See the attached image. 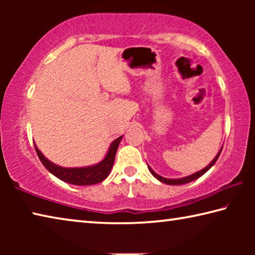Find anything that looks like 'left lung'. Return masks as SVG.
<instances>
[{
	"mask_svg": "<svg viewBox=\"0 0 255 255\" xmlns=\"http://www.w3.org/2000/svg\"><path fill=\"white\" fill-rule=\"evenodd\" d=\"M222 149H223V147L221 148V150H219V153L216 155V157L213 159V161H211V163L209 164L208 166H206L205 169H202V170H200L199 172H196V173H193V174H191V175H189V176H185V178H181V179H166V178H163V176H161V175H158V174H156L155 173V172L150 169V166H148V170H149V172L150 173H152L155 178H156L157 180H159L161 181V182H163V183H166V184H170V185H180V184H185V183H189V182H191V181H193V180H196V179H198V178H200L201 175H204L207 171H208L211 166L214 165V164L216 163V161H217L218 159V157H219V155H221V153H222Z\"/></svg>",
	"mask_w": 255,
	"mask_h": 255,
	"instance_id": "8db88e82",
	"label": "left lung"
}]
</instances>
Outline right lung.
Masks as SVG:
<instances>
[{
	"label": "right lung",
	"instance_id": "1",
	"mask_svg": "<svg viewBox=\"0 0 255 255\" xmlns=\"http://www.w3.org/2000/svg\"><path fill=\"white\" fill-rule=\"evenodd\" d=\"M122 138L123 136L112 141L109 152L107 153L106 157L103 158L100 163L88 167H71L70 169V167L58 166L48 161V159L41 154L40 150L38 149L37 146H34V148H36L38 157H39L41 163L44 164V166L51 174L57 176L59 180L65 181L67 183L75 185H91L102 182V181L109 175L112 166H114L116 153H117L118 146L120 140H122Z\"/></svg>",
	"mask_w": 255,
	"mask_h": 255
}]
</instances>
